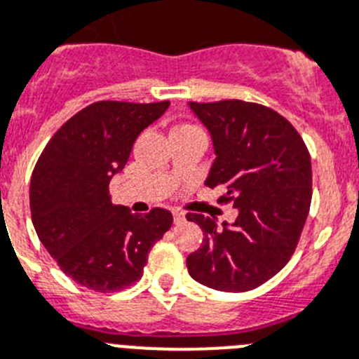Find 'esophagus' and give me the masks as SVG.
Returning a JSON list of instances; mask_svg holds the SVG:
<instances>
[{"mask_svg":"<svg viewBox=\"0 0 359 359\" xmlns=\"http://www.w3.org/2000/svg\"><path fill=\"white\" fill-rule=\"evenodd\" d=\"M172 216H174V223H183L185 222V212L183 210H172Z\"/></svg>","mask_w":359,"mask_h":359,"instance_id":"1","label":"esophagus"}]
</instances>
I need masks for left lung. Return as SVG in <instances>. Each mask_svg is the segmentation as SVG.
I'll return each mask as SVG.
<instances>
[{
	"mask_svg": "<svg viewBox=\"0 0 359 359\" xmlns=\"http://www.w3.org/2000/svg\"><path fill=\"white\" fill-rule=\"evenodd\" d=\"M212 134L216 161L207 185L222 187L232 203V226L200 212L187 219L203 231L189 254V274L223 292H245L271 280L292 258L312 200L311 154L289 119L271 107L241 100L191 101Z\"/></svg>",
	"mask_w": 359,
	"mask_h": 359,
	"instance_id": "obj_1",
	"label": "left lung"
}]
</instances>
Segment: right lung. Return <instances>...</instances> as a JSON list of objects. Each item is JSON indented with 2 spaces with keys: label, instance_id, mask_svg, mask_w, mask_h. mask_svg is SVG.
I'll return each mask as SVG.
<instances>
[{
  "label": "right lung",
  "instance_id": "right-lung-1",
  "mask_svg": "<svg viewBox=\"0 0 359 359\" xmlns=\"http://www.w3.org/2000/svg\"><path fill=\"white\" fill-rule=\"evenodd\" d=\"M168 103L96 101L57 128L34 167V229L61 271L87 289L116 292L136 283L152 245L172 225L167 209L133 214L109 191L136 137Z\"/></svg>",
  "mask_w": 359,
  "mask_h": 359
}]
</instances>
